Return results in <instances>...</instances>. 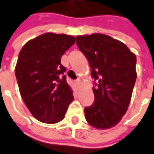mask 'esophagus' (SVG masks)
<instances>
[{
  "mask_svg": "<svg viewBox=\"0 0 154 154\" xmlns=\"http://www.w3.org/2000/svg\"><path fill=\"white\" fill-rule=\"evenodd\" d=\"M75 83H76V85H77V87H79V85H80V80H79V79H77V81L75 82Z\"/></svg>",
  "mask_w": 154,
  "mask_h": 154,
  "instance_id": "1",
  "label": "esophagus"
}]
</instances>
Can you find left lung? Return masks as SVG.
Here are the masks:
<instances>
[{
	"mask_svg": "<svg viewBox=\"0 0 154 154\" xmlns=\"http://www.w3.org/2000/svg\"><path fill=\"white\" fill-rule=\"evenodd\" d=\"M91 67L94 101L84 108L88 123L109 129L119 123L130 105L136 80V57L119 40L103 34L77 36Z\"/></svg>",
	"mask_w": 154,
	"mask_h": 154,
	"instance_id": "1",
	"label": "left lung"
}]
</instances>
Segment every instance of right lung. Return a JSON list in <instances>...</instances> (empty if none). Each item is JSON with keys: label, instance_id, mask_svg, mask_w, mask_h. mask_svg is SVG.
<instances>
[{"label": "right lung", "instance_id": "add662e5", "mask_svg": "<svg viewBox=\"0 0 154 154\" xmlns=\"http://www.w3.org/2000/svg\"><path fill=\"white\" fill-rule=\"evenodd\" d=\"M75 41L72 35L46 33L29 41L19 53L15 67L19 92L34 118L42 123L61 121L74 100L60 61Z\"/></svg>", "mask_w": 154, "mask_h": 154}]
</instances>
